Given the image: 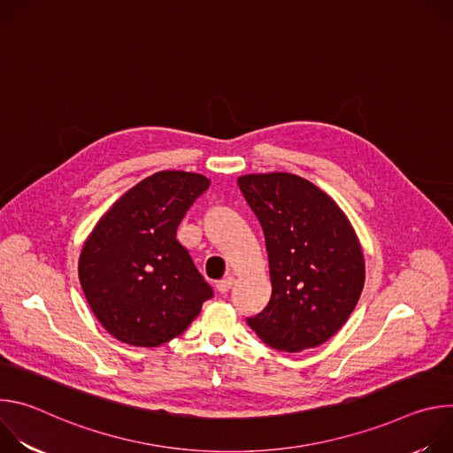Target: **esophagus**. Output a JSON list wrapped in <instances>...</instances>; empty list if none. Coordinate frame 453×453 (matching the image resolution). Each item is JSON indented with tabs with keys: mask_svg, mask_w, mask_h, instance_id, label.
Wrapping results in <instances>:
<instances>
[{
	"mask_svg": "<svg viewBox=\"0 0 453 453\" xmlns=\"http://www.w3.org/2000/svg\"><path fill=\"white\" fill-rule=\"evenodd\" d=\"M233 283H234V278H233V276H226L224 280L217 281V290H219L220 294H227V292L231 290Z\"/></svg>",
	"mask_w": 453,
	"mask_h": 453,
	"instance_id": "1",
	"label": "esophagus"
}]
</instances>
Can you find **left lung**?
<instances>
[{"label": "left lung", "mask_w": 453, "mask_h": 453, "mask_svg": "<svg viewBox=\"0 0 453 453\" xmlns=\"http://www.w3.org/2000/svg\"><path fill=\"white\" fill-rule=\"evenodd\" d=\"M238 186L262 224L273 294L247 325L265 344L299 353L332 339L365 281L360 242L344 211L310 180L249 173Z\"/></svg>", "instance_id": "left-lung-1"}]
</instances>
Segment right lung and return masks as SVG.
I'll return each instance as SVG.
<instances>
[{
  "mask_svg": "<svg viewBox=\"0 0 453 453\" xmlns=\"http://www.w3.org/2000/svg\"><path fill=\"white\" fill-rule=\"evenodd\" d=\"M210 179L157 172L111 206L88 236L79 280L100 325L118 341L156 348L180 335L211 287L179 243L177 227Z\"/></svg>",
  "mask_w": 453,
  "mask_h": 453,
  "instance_id": "1",
  "label": "right lung"
}]
</instances>
